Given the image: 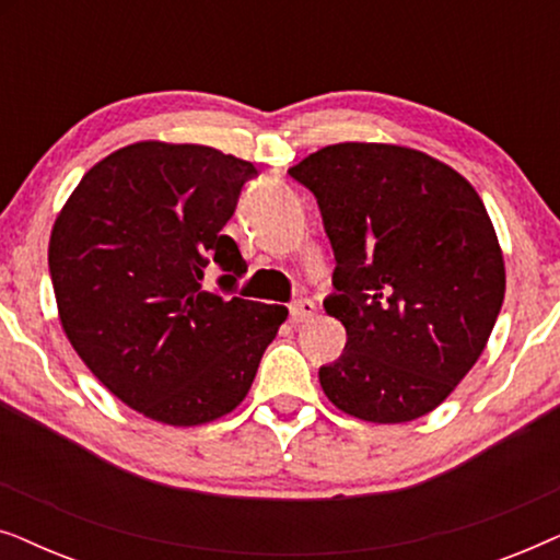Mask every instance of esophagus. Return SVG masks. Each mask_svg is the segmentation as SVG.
<instances>
[{
	"instance_id": "esophagus-1",
	"label": "esophagus",
	"mask_w": 560,
	"mask_h": 560,
	"mask_svg": "<svg viewBox=\"0 0 560 560\" xmlns=\"http://www.w3.org/2000/svg\"><path fill=\"white\" fill-rule=\"evenodd\" d=\"M316 303L308 301V298H301V301H295L290 305V318L295 320V324H305V320H311L316 316Z\"/></svg>"
}]
</instances>
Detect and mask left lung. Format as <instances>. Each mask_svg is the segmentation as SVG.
<instances>
[{"instance_id":"8db88e82","label":"left lung","mask_w":560,"mask_h":560,"mask_svg":"<svg viewBox=\"0 0 560 560\" xmlns=\"http://www.w3.org/2000/svg\"><path fill=\"white\" fill-rule=\"evenodd\" d=\"M316 196L331 240L328 316L347 347L318 380L364 423L439 408L485 351L504 301V259L469 180L425 152L339 142L288 171Z\"/></svg>"}]
</instances>
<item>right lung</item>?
I'll list each match as a JSON object with an SVG mask.
<instances>
[{"label":"right lung","instance_id":"obj_1","mask_svg":"<svg viewBox=\"0 0 560 560\" xmlns=\"http://www.w3.org/2000/svg\"><path fill=\"white\" fill-rule=\"evenodd\" d=\"M255 165L144 140L91 167L50 232L60 326L91 374L158 423L224 418L247 397L285 305L229 298L247 270L221 229ZM219 264L224 294L202 285Z\"/></svg>","mask_w":560,"mask_h":560}]
</instances>
